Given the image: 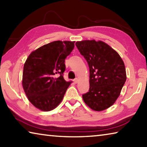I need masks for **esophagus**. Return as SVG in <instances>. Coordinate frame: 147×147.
<instances>
[{
    "label": "esophagus",
    "instance_id": "1",
    "mask_svg": "<svg viewBox=\"0 0 147 147\" xmlns=\"http://www.w3.org/2000/svg\"><path fill=\"white\" fill-rule=\"evenodd\" d=\"M74 82L75 83V84H76V83H78V78H76L74 80Z\"/></svg>",
    "mask_w": 147,
    "mask_h": 147
}]
</instances>
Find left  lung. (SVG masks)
Wrapping results in <instances>:
<instances>
[{"label":"left lung","mask_w":147,"mask_h":147,"mask_svg":"<svg viewBox=\"0 0 147 147\" xmlns=\"http://www.w3.org/2000/svg\"><path fill=\"white\" fill-rule=\"evenodd\" d=\"M76 46L88 62L89 89L82 94L87 105L94 111L112 106L126 80L124 63L120 56L103 41H77Z\"/></svg>","instance_id":"8db88e82"}]
</instances>
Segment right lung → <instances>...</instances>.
Wrapping results in <instances>:
<instances>
[{"instance_id":"1","label":"right lung","mask_w":147,"mask_h":147,"mask_svg":"<svg viewBox=\"0 0 147 147\" xmlns=\"http://www.w3.org/2000/svg\"><path fill=\"white\" fill-rule=\"evenodd\" d=\"M74 41H56L30 54L24 65L23 87L29 101L42 111H51L61 102L70 85L63 78L65 59Z\"/></svg>"}]
</instances>
